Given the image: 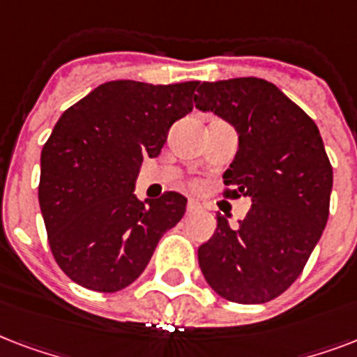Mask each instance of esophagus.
Instances as JSON below:
<instances>
[{
  "label": "esophagus",
  "instance_id": "34e87169",
  "mask_svg": "<svg viewBox=\"0 0 357 357\" xmlns=\"http://www.w3.org/2000/svg\"><path fill=\"white\" fill-rule=\"evenodd\" d=\"M186 210H188V212H190V214H195V212H201V210H203V206H201V204H199L197 201H193V199H190V201H188Z\"/></svg>",
  "mask_w": 357,
  "mask_h": 357
}]
</instances>
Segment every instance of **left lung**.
Returning <instances> with one entry per match:
<instances>
[{
	"label": "left lung",
	"instance_id": "left-lung-1",
	"mask_svg": "<svg viewBox=\"0 0 357 357\" xmlns=\"http://www.w3.org/2000/svg\"><path fill=\"white\" fill-rule=\"evenodd\" d=\"M193 100L238 132L223 195L251 199L236 229L218 214L216 233L197 251L201 272L229 302H270L302 273L328 222L333 171L320 132L261 78L204 82Z\"/></svg>",
	"mask_w": 357,
	"mask_h": 357
}]
</instances>
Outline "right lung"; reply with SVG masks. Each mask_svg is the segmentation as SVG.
Segmentation results:
<instances>
[{"label":"right lung","instance_id":"obj_1","mask_svg":"<svg viewBox=\"0 0 357 357\" xmlns=\"http://www.w3.org/2000/svg\"><path fill=\"white\" fill-rule=\"evenodd\" d=\"M199 82L98 85L59 117L40 154L38 204L55 262L74 283L117 292L139 278L186 197L139 201L143 158H156L171 124L192 112Z\"/></svg>","mask_w":357,"mask_h":357}]
</instances>
